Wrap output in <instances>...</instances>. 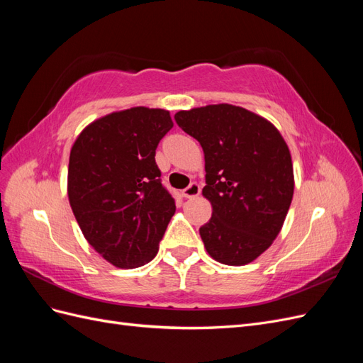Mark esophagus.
Here are the masks:
<instances>
[{"mask_svg": "<svg viewBox=\"0 0 363 363\" xmlns=\"http://www.w3.org/2000/svg\"><path fill=\"white\" fill-rule=\"evenodd\" d=\"M201 192V188L199 183H191L188 188L183 189V196L184 199H195V196H199Z\"/></svg>", "mask_w": 363, "mask_h": 363, "instance_id": "esophagus-1", "label": "esophagus"}]
</instances>
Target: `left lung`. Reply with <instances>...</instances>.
Segmentation results:
<instances>
[{"instance_id":"left-lung-1","label":"left lung","mask_w":363,"mask_h":363,"mask_svg":"<svg viewBox=\"0 0 363 363\" xmlns=\"http://www.w3.org/2000/svg\"><path fill=\"white\" fill-rule=\"evenodd\" d=\"M175 123L200 142L203 195L212 218L200 235L211 257L240 267L277 238L294 195L291 152L269 121L244 107L211 104L180 111Z\"/></svg>"}]
</instances>
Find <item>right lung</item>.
I'll return each instance as SVG.
<instances>
[{
    "instance_id": "right-lung-1",
    "label": "right lung",
    "mask_w": 363,
    "mask_h": 363,
    "mask_svg": "<svg viewBox=\"0 0 363 363\" xmlns=\"http://www.w3.org/2000/svg\"><path fill=\"white\" fill-rule=\"evenodd\" d=\"M172 125L168 111L131 107L94 121L71 148L74 216L87 242L116 268L155 259L175 212L155 159Z\"/></svg>"
}]
</instances>
